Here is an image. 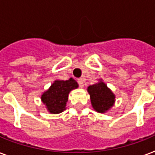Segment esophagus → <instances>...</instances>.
<instances>
[{"instance_id":"34e87169","label":"esophagus","mask_w":155,"mask_h":155,"mask_svg":"<svg viewBox=\"0 0 155 155\" xmlns=\"http://www.w3.org/2000/svg\"><path fill=\"white\" fill-rule=\"evenodd\" d=\"M77 82L79 84V86L80 87H84V79H83V78H80V79H78Z\"/></svg>"}]
</instances>
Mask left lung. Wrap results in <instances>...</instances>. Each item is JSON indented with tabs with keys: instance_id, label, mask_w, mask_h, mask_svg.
<instances>
[{
	"instance_id": "8db88e82",
	"label": "left lung",
	"mask_w": 155,
	"mask_h": 155,
	"mask_svg": "<svg viewBox=\"0 0 155 155\" xmlns=\"http://www.w3.org/2000/svg\"><path fill=\"white\" fill-rule=\"evenodd\" d=\"M87 92L90 95L92 107L98 113H105L114 104L115 95L102 80L95 84L90 85L87 87Z\"/></svg>"
}]
</instances>
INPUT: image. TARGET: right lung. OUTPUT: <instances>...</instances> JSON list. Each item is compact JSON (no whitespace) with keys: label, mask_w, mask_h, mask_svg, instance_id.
<instances>
[{"label":"right lung","mask_w":155,"mask_h":155,"mask_svg":"<svg viewBox=\"0 0 155 155\" xmlns=\"http://www.w3.org/2000/svg\"><path fill=\"white\" fill-rule=\"evenodd\" d=\"M78 86L77 82L72 78L68 80H55L41 97L48 112L58 114L65 110L69 92L77 88Z\"/></svg>","instance_id":"right-lung-1"}]
</instances>
